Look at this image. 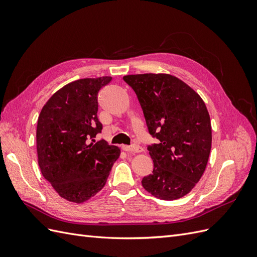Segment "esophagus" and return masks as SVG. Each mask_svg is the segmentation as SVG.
<instances>
[{
    "instance_id": "34e87169",
    "label": "esophagus",
    "mask_w": 257,
    "mask_h": 257,
    "mask_svg": "<svg viewBox=\"0 0 257 257\" xmlns=\"http://www.w3.org/2000/svg\"><path fill=\"white\" fill-rule=\"evenodd\" d=\"M122 149L126 152H142L143 149L139 146H122Z\"/></svg>"
}]
</instances>
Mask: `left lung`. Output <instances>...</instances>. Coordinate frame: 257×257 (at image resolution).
<instances>
[{
    "label": "left lung",
    "instance_id": "left-lung-1",
    "mask_svg": "<svg viewBox=\"0 0 257 257\" xmlns=\"http://www.w3.org/2000/svg\"><path fill=\"white\" fill-rule=\"evenodd\" d=\"M136 93L148 131L153 172L146 191L163 200L181 198L203 176L211 150V123L204 100L182 80L167 74L124 76Z\"/></svg>",
    "mask_w": 257,
    "mask_h": 257
}]
</instances>
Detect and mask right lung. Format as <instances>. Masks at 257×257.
Instances as JSON below:
<instances>
[{"mask_svg":"<svg viewBox=\"0 0 257 257\" xmlns=\"http://www.w3.org/2000/svg\"><path fill=\"white\" fill-rule=\"evenodd\" d=\"M111 77L78 79L64 85L45 104L38 116L36 147L44 178L59 195L81 204L106 184L120 149L105 141L98 121V92Z\"/></svg>","mask_w":257,"mask_h":257,"instance_id":"right-lung-1","label":"right lung"}]
</instances>
